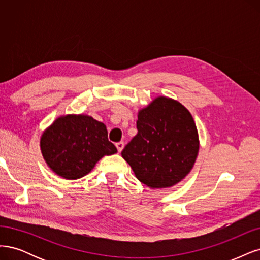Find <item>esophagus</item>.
Segmentation results:
<instances>
[{"mask_svg": "<svg viewBox=\"0 0 260 260\" xmlns=\"http://www.w3.org/2000/svg\"><path fill=\"white\" fill-rule=\"evenodd\" d=\"M115 146H116V148H118V151L121 152L122 150H123V148H124V142H123V141H120V142H118V144H116Z\"/></svg>", "mask_w": 260, "mask_h": 260, "instance_id": "esophagus-1", "label": "esophagus"}]
</instances>
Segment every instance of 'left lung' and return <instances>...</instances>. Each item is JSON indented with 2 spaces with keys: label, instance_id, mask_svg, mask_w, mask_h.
<instances>
[{
  "label": "left lung",
  "instance_id": "obj_1",
  "mask_svg": "<svg viewBox=\"0 0 260 260\" xmlns=\"http://www.w3.org/2000/svg\"><path fill=\"white\" fill-rule=\"evenodd\" d=\"M137 116L138 133L123 149V158L149 188L177 185L191 172L200 149L191 113L177 100L158 96Z\"/></svg>",
  "mask_w": 260,
  "mask_h": 260
}]
</instances>
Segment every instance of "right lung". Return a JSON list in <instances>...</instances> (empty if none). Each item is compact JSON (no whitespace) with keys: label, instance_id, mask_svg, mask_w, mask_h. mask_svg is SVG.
I'll list each match as a JSON object with an SVG mask.
<instances>
[{"label":"right lung","instance_id":"add662e5","mask_svg":"<svg viewBox=\"0 0 260 260\" xmlns=\"http://www.w3.org/2000/svg\"><path fill=\"white\" fill-rule=\"evenodd\" d=\"M42 155L56 175L69 180L84 177L105 155L118 152L103 122L87 114H66L42 133Z\"/></svg>","mask_w":260,"mask_h":260}]
</instances>
